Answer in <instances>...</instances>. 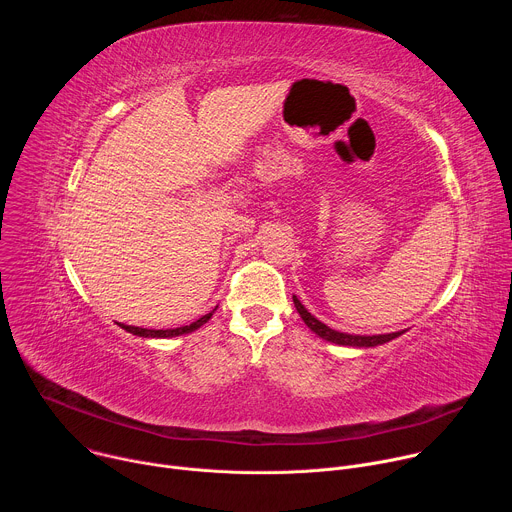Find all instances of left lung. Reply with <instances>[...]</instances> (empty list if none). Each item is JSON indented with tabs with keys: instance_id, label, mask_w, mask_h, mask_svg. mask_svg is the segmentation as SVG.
I'll return each instance as SVG.
<instances>
[{
	"instance_id": "left-lung-1",
	"label": "left lung",
	"mask_w": 512,
	"mask_h": 512,
	"mask_svg": "<svg viewBox=\"0 0 512 512\" xmlns=\"http://www.w3.org/2000/svg\"><path fill=\"white\" fill-rule=\"evenodd\" d=\"M294 306L298 310V314L302 316L304 324L316 334L320 336L322 340L326 342H332V344H340V346H352V348H371V346H379V344H385V342H391L393 338H399L401 334H405L407 330H401V332H391V334H373V336H367V334H348V332H338V330H332L330 326H326L324 322H320L316 316H312L308 312V308L298 300V296H294Z\"/></svg>"
}]
</instances>
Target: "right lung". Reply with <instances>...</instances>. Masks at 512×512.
Segmentation results:
<instances>
[{"label": "right lung", "mask_w": 512, "mask_h": 512, "mask_svg": "<svg viewBox=\"0 0 512 512\" xmlns=\"http://www.w3.org/2000/svg\"><path fill=\"white\" fill-rule=\"evenodd\" d=\"M218 308V306H216ZM214 308V310H216ZM212 312L204 314L202 318H198L196 322L188 324V326H180V328H170V330H152V328H139V326H127V324H119L125 332H131L135 336H141V338H174V336H182V334H190L194 330H198L202 324H206L210 318H212Z\"/></svg>", "instance_id": "add662e5"}]
</instances>
